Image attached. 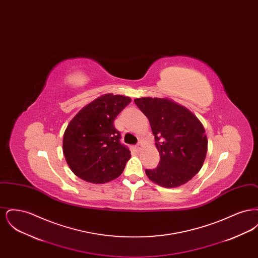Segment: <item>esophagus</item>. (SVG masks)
I'll use <instances>...</instances> for the list:
<instances>
[{
    "mask_svg": "<svg viewBox=\"0 0 258 258\" xmlns=\"http://www.w3.org/2000/svg\"><path fill=\"white\" fill-rule=\"evenodd\" d=\"M142 148H143V144H142V143H138V144L135 146V149H136L137 151L142 150Z\"/></svg>",
    "mask_w": 258,
    "mask_h": 258,
    "instance_id": "obj_1",
    "label": "esophagus"
}]
</instances>
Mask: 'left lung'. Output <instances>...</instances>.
<instances>
[{
  "instance_id": "left-lung-1",
  "label": "left lung",
  "mask_w": 258,
  "mask_h": 258,
  "mask_svg": "<svg viewBox=\"0 0 258 258\" xmlns=\"http://www.w3.org/2000/svg\"><path fill=\"white\" fill-rule=\"evenodd\" d=\"M155 135L160 153L157 168L146 169L148 178L163 187L187 183L201 169L208 139L203 124L186 107L167 98H135Z\"/></svg>"
}]
</instances>
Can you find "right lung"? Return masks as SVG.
<instances>
[{
	"label": "right lung",
	"instance_id": "1",
	"mask_svg": "<svg viewBox=\"0 0 258 258\" xmlns=\"http://www.w3.org/2000/svg\"><path fill=\"white\" fill-rule=\"evenodd\" d=\"M131 101L121 95H102L84 106L68 124L62 152L77 177L104 184L122 174L131 151L121 144L114 120Z\"/></svg>",
	"mask_w": 258,
	"mask_h": 258
}]
</instances>
